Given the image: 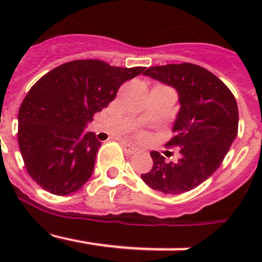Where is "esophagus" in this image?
<instances>
[{
	"label": "esophagus",
	"mask_w": 262,
	"mask_h": 262,
	"mask_svg": "<svg viewBox=\"0 0 262 262\" xmlns=\"http://www.w3.org/2000/svg\"><path fill=\"white\" fill-rule=\"evenodd\" d=\"M122 147H123L124 152H126L127 155H134L138 152V148H135L134 145L128 144V143H122Z\"/></svg>",
	"instance_id": "obj_1"
}]
</instances>
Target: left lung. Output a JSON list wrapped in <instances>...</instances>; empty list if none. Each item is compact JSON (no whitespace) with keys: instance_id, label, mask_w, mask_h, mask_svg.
<instances>
[{"instance_id":"left-lung-1","label":"left lung","mask_w":262,"mask_h":262,"mask_svg":"<svg viewBox=\"0 0 262 262\" xmlns=\"http://www.w3.org/2000/svg\"><path fill=\"white\" fill-rule=\"evenodd\" d=\"M145 76L174 88L181 105L166 147L180 148V159L165 161L152 151L154 166L143 181L164 194L186 193L200 186L223 163L237 135V103L211 72L190 62L151 67Z\"/></svg>"}]
</instances>
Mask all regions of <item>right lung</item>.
Returning a JSON list of instances; mask_svg holds the SVG:
<instances>
[{"instance_id": "right-lung-1", "label": "right lung", "mask_w": 262, "mask_h": 262, "mask_svg": "<svg viewBox=\"0 0 262 262\" xmlns=\"http://www.w3.org/2000/svg\"><path fill=\"white\" fill-rule=\"evenodd\" d=\"M144 67L120 68L73 60L50 71L29 90L18 111V144L30 177L55 195L84 186L101 142L85 127Z\"/></svg>"}]
</instances>
